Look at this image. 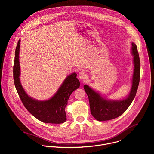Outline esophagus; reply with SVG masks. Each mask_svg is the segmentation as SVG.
Instances as JSON below:
<instances>
[{"label": "esophagus", "mask_w": 154, "mask_h": 154, "mask_svg": "<svg viewBox=\"0 0 154 154\" xmlns=\"http://www.w3.org/2000/svg\"><path fill=\"white\" fill-rule=\"evenodd\" d=\"M79 79H80L82 81L85 82V81L87 79L88 76H87V74H86V73L82 72H80V74H79Z\"/></svg>", "instance_id": "34e87169"}]
</instances>
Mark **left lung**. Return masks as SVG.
Segmentation results:
<instances>
[{"label":"left lung","instance_id":"1","mask_svg":"<svg viewBox=\"0 0 154 154\" xmlns=\"http://www.w3.org/2000/svg\"><path fill=\"white\" fill-rule=\"evenodd\" d=\"M131 52L134 57V69L131 88L126 98L116 100H108L88 85L83 86L89 99L91 113L99 121L111 120L121 116L126 111L136 96L140 79V60L137 47L134 42H131Z\"/></svg>","mask_w":154,"mask_h":154}]
</instances>
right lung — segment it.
I'll use <instances>...</instances> for the list:
<instances>
[{"mask_svg":"<svg viewBox=\"0 0 154 154\" xmlns=\"http://www.w3.org/2000/svg\"><path fill=\"white\" fill-rule=\"evenodd\" d=\"M20 42L19 39L15 51L13 78L16 89L22 102L29 112L43 122L51 124L64 122L66 121L65 108L68 104L69 97L80 85L76 73L74 72L66 78L57 93L51 99L46 100H38L30 97L20 82V71L19 61Z\"/></svg>","mask_w":154,"mask_h":154,"instance_id":"obj_1","label":"right lung"}]
</instances>
